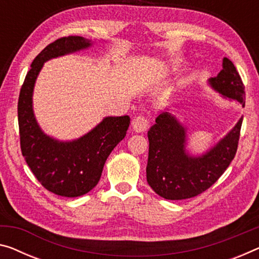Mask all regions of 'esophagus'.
Masks as SVG:
<instances>
[{"mask_svg": "<svg viewBox=\"0 0 259 259\" xmlns=\"http://www.w3.org/2000/svg\"><path fill=\"white\" fill-rule=\"evenodd\" d=\"M132 127L134 132L137 133H143L149 128V119L143 116H139L132 121Z\"/></svg>", "mask_w": 259, "mask_h": 259, "instance_id": "esophagus-1", "label": "esophagus"}]
</instances>
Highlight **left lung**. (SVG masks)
Wrapping results in <instances>:
<instances>
[{
	"label": "left lung",
	"instance_id": "1",
	"mask_svg": "<svg viewBox=\"0 0 259 259\" xmlns=\"http://www.w3.org/2000/svg\"><path fill=\"white\" fill-rule=\"evenodd\" d=\"M225 98L244 107V84L234 63L224 58L222 70L208 79ZM243 118L215 146L199 156L186 152V127L170 112H162L148 131L149 153L147 182L158 196L168 200L196 197L215 183L235 157Z\"/></svg>",
	"mask_w": 259,
	"mask_h": 259
}]
</instances>
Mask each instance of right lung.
<instances>
[{"label":"right lung","instance_id":"obj_1","mask_svg":"<svg viewBox=\"0 0 259 259\" xmlns=\"http://www.w3.org/2000/svg\"><path fill=\"white\" fill-rule=\"evenodd\" d=\"M91 40L78 35L63 37L47 45L27 71L18 98L21 149L29 168L46 190L62 197H79L97 185L106 158L126 137L128 116L106 117L79 139L59 141L46 135L35 120L32 95L44 62L85 50Z\"/></svg>","mask_w":259,"mask_h":259}]
</instances>
